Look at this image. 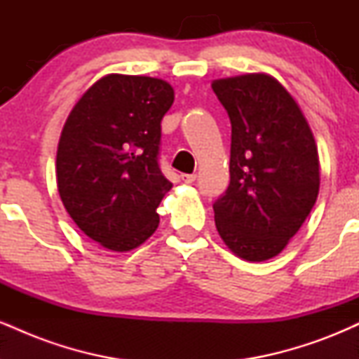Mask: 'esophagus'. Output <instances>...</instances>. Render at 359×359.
Here are the masks:
<instances>
[{"mask_svg":"<svg viewBox=\"0 0 359 359\" xmlns=\"http://www.w3.org/2000/svg\"><path fill=\"white\" fill-rule=\"evenodd\" d=\"M196 177H197L196 174H182L180 175V179H182L185 184H192L194 180H196Z\"/></svg>","mask_w":359,"mask_h":359,"instance_id":"1","label":"esophagus"}]
</instances>
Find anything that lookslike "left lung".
Returning <instances> with one entry per match:
<instances>
[{
	"instance_id": "8db88e82",
	"label": "left lung",
	"mask_w": 359,
	"mask_h": 359,
	"mask_svg": "<svg viewBox=\"0 0 359 359\" xmlns=\"http://www.w3.org/2000/svg\"><path fill=\"white\" fill-rule=\"evenodd\" d=\"M231 121L228 189L212 204L234 255L265 262L287 246L314 208L319 155L302 111L266 74L212 82Z\"/></svg>"
}]
</instances>
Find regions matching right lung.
<instances>
[{"label": "right lung", "mask_w": 359, "mask_h": 359, "mask_svg": "<svg viewBox=\"0 0 359 359\" xmlns=\"http://www.w3.org/2000/svg\"><path fill=\"white\" fill-rule=\"evenodd\" d=\"M174 102L165 81L109 74L77 101L57 150V187L69 216L104 248L130 251L158 228L172 189L160 170L162 118Z\"/></svg>", "instance_id": "add662e5"}]
</instances>
